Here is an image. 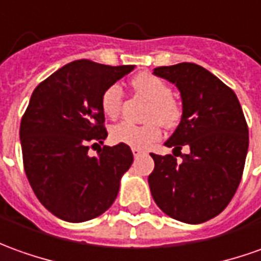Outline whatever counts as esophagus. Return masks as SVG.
Here are the masks:
<instances>
[{
    "label": "esophagus",
    "instance_id": "34e87169",
    "mask_svg": "<svg viewBox=\"0 0 261 261\" xmlns=\"http://www.w3.org/2000/svg\"><path fill=\"white\" fill-rule=\"evenodd\" d=\"M132 153H134V156H139V154L143 153V150H142V149L132 148Z\"/></svg>",
    "mask_w": 261,
    "mask_h": 261
}]
</instances>
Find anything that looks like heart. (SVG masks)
Instances as JSON below:
<instances>
[{"instance_id":"1","label":"heart","mask_w":261,"mask_h":261,"mask_svg":"<svg viewBox=\"0 0 261 261\" xmlns=\"http://www.w3.org/2000/svg\"><path fill=\"white\" fill-rule=\"evenodd\" d=\"M134 88L143 98L150 100L145 119L148 123L135 125L120 122L111 129V139L115 143H123L136 149H145L162 136L161 123L173 127L182 118V108L172 96V88L153 73H139L134 79ZM123 105V89L119 84H112L100 96V108L109 119H116Z\"/></svg>"}]
</instances>
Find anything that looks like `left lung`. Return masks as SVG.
<instances>
[{
	"mask_svg": "<svg viewBox=\"0 0 261 261\" xmlns=\"http://www.w3.org/2000/svg\"><path fill=\"white\" fill-rule=\"evenodd\" d=\"M153 73L180 91L182 119L165 146L173 148L182 162L172 154L150 153V193L172 219L207 222L226 209L243 175L249 127L240 102L217 76L192 62L159 66ZM183 146L191 149L188 155L180 152Z\"/></svg>",
	"mask_w": 261,
	"mask_h": 261,
	"instance_id": "1",
	"label": "left lung"
}]
</instances>
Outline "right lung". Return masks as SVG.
I'll use <instances>...</instances> for the list:
<instances>
[{
    "instance_id": "1",
    "label": "right lung",
    "mask_w": 261,
    "mask_h": 261,
    "mask_svg": "<svg viewBox=\"0 0 261 261\" xmlns=\"http://www.w3.org/2000/svg\"><path fill=\"white\" fill-rule=\"evenodd\" d=\"M134 65L109 66L78 59L34 89L21 119L25 175L38 200L59 219L81 223L107 212L134 154L127 145L89 148L107 139L100 96Z\"/></svg>"
}]
</instances>
